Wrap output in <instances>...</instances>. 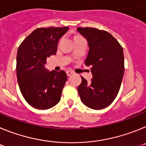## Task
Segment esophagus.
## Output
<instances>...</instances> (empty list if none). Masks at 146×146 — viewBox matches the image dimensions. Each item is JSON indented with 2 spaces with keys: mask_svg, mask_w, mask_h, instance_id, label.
Here are the masks:
<instances>
[{
  "mask_svg": "<svg viewBox=\"0 0 146 146\" xmlns=\"http://www.w3.org/2000/svg\"><path fill=\"white\" fill-rule=\"evenodd\" d=\"M72 74H73V72H72V71H69V70L66 71V74H67V76H68V77L71 76Z\"/></svg>",
  "mask_w": 146,
  "mask_h": 146,
  "instance_id": "obj_1",
  "label": "esophagus"
}]
</instances>
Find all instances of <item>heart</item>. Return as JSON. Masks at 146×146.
Wrapping results in <instances>:
<instances>
[{
	"label": "heart",
	"instance_id": "heart-1",
	"mask_svg": "<svg viewBox=\"0 0 146 146\" xmlns=\"http://www.w3.org/2000/svg\"><path fill=\"white\" fill-rule=\"evenodd\" d=\"M76 37H78V36H76ZM76 37H75V38H76Z\"/></svg>",
	"mask_w": 146,
	"mask_h": 146
}]
</instances>
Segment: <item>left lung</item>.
Returning a JSON list of instances; mask_svg holds the SVG:
<instances>
[{"mask_svg":"<svg viewBox=\"0 0 146 146\" xmlns=\"http://www.w3.org/2000/svg\"><path fill=\"white\" fill-rule=\"evenodd\" d=\"M88 42L86 64L91 66L90 82L82 77L77 90L88 108L101 110L111 104L118 95L124 73L123 50L110 33L94 28H77Z\"/></svg>","mask_w":146,"mask_h":146,"instance_id":"8db88e82","label":"left lung"}]
</instances>
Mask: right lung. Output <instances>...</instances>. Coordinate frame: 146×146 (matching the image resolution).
I'll use <instances>...</instances> for the list:
<instances>
[{"mask_svg":"<svg viewBox=\"0 0 146 146\" xmlns=\"http://www.w3.org/2000/svg\"><path fill=\"white\" fill-rule=\"evenodd\" d=\"M68 30V27L37 28L18 48V84L24 99L33 108L47 110L60 101L66 74L63 70L50 72L44 65L47 58L56 54L59 39Z\"/></svg>","mask_w":146,"mask_h":146,"instance_id":"add662e5","label":"right lung"}]
</instances>
